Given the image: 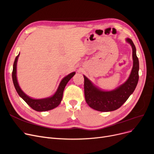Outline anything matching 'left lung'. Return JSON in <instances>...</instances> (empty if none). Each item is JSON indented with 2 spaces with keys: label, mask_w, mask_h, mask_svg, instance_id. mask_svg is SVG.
I'll list each match as a JSON object with an SVG mask.
<instances>
[{
  "label": "left lung",
  "mask_w": 154,
  "mask_h": 154,
  "mask_svg": "<svg viewBox=\"0 0 154 154\" xmlns=\"http://www.w3.org/2000/svg\"><path fill=\"white\" fill-rule=\"evenodd\" d=\"M126 42L131 46L133 63L130 75L124 84L115 90L104 91L96 88L84 75L85 101L91 108L102 112L115 111L119 108L135 91L139 79V61L132 40L126 38Z\"/></svg>",
  "instance_id": "obj_1"
}]
</instances>
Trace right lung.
Listing matches in <instances>:
<instances>
[{"label": "right lung", "instance_id": "add662e5", "mask_svg": "<svg viewBox=\"0 0 154 154\" xmlns=\"http://www.w3.org/2000/svg\"><path fill=\"white\" fill-rule=\"evenodd\" d=\"M19 56V54L15 58L14 65H13V70L12 73L13 84H14V88L19 96L21 97L32 109L36 111H46L57 108L62 101L63 91L66 84H67L68 82L70 81V79H71V78L75 74V72H73L70 73V74L66 75L62 80V81L60 83V85L57 89V91L52 96L43 99H32L26 95L21 90L17 82L16 76V69Z\"/></svg>", "mask_w": 154, "mask_h": 154}]
</instances>
